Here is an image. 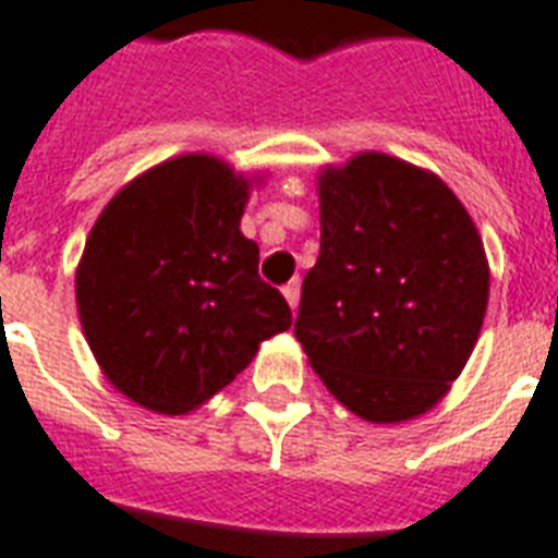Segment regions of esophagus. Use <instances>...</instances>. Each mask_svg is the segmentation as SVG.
<instances>
[{"label": "esophagus", "mask_w": 558, "mask_h": 558, "mask_svg": "<svg viewBox=\"0 0 558 558\" xmlns=\"http://www.w3.org/2000/svg\"><path fill=\"white\" fill-rule=\"evenodd\" d=\"M283 298L289 301V307L298 310V301H301V280H289L287 287H283Z\"/></svg>", "instance_id": "34e87169"}]
</instances>
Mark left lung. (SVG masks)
<instances>
[{"mask_svg":"<svg viewBox=\"0 0 558 558\" xmlns=\"http://www.w3.org/2000/svg\"><path fill=\"white\" fill-rule=\"evenodd\" d=\"M322 251L295 336L336 401L372 424L445 398L477 345L488 263L471 216L418 166L363 151L318 175Z\"/></svg>","mask_w":558,"mask_h":558,"instance_id":"left-lung-1","label":"left lung"}]
</instances>
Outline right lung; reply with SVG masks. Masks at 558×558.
Returning a JSON list of instances; mask_svg holds the SVG:
<instances>
[{
  "mask_svg": "<svg viewBox=\"0 0 558 558\" xmlns=\"http://www.w3.org/2000/svg\"><path fill=\"white\" fill-rule=\"evenodd\" d=\"M248 186L219 157L181 155L93 225L75 271L81 327L105 377L146 410L193 412L292 325L240 231Z\"/></svg>",
  "mask_w": 558,
  "mask_h": 558,
  "instance_id": "1",
  "label": "right lung"
}]
</instances>
